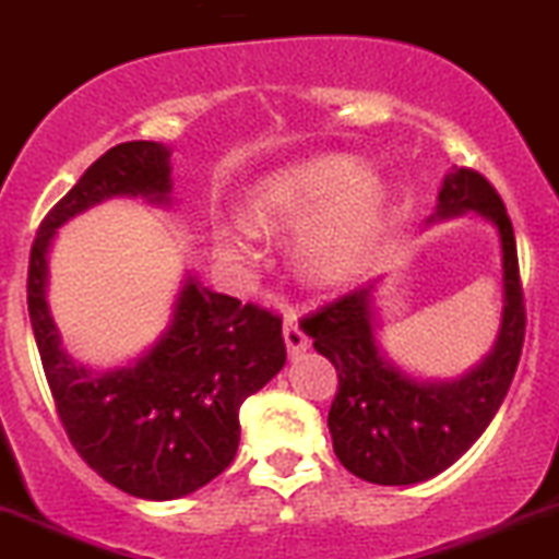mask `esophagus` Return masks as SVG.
Instances as JSON below:
<instances>
[{
  "label": "esophagus",
  "mask_w": 559,
  "mask_h": 559,
  "mask_svg": "<svg viewBox=\"0 0 559 559\" xmlns=\"http://www.w3.org/2000/svg\"><path fill=\"white\" fill-rule=\"evenodd\" d=\"M284 342L292 356H297V353H304L309 347V336L300 328V320H297L295 311H286L284 314Z\"/></svg>",
  "instance_id": "34e87169"
}]
</instances>
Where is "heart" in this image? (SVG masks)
Returning a JSON list of instances; mask_svg holds the SVG:
<instances>
[{
    "instance_id": "b5f03b06",
    "label": "heart",
    "mask_w": 559,
    "mask_h": 559,
    "mask_svg": "<svg viewBox=\"0 0 559 559\" xmlns=\"http://www.w3.org/2000/svg\"><path fill=\"white\" fill-rule=\"evenodd\" d=\"M383 185L356 156L325 154L275 170L255 181L248 195L250 223L221 237L223 253L253 259L259 231H297L300 273L333 284L356 273L385 223Z\"/></svg>"
}]
</instances>
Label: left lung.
<instances>
[{"instance_id":"1","label":"left lung","mask_w":559,"mask_h":559,"mask_svg":"<svg viewBox=\"0 0 559 559\" xmlns=\"http://www.w3.org/2000/svg\"><path fill=\"white\" fill-rule=\"evenodd\" d=\"M477 212L502 242V328L491 353L457 380H416L380 353L374 338V286L347 292L300 328L336 367L338 389L328 411L333 452L347 472L374 485H414L450 468L497 416L524 347V292L513 223L491 181L455 168L441 185L432 221Z\"/></svg>"}]
</instances>
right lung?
I'll return each instance as SVG.
<instances>
[{
	"label": "right lung",
	"instance_id": "obj_1",
	"mask_svg": "<svg viewBox=\"0 0 559 559\" xmlns=\"http://www.w3.org/2000/svg\"><path fill=\"white\" fill-rule=\"evenodd\" d=\"M115 195L170 203V148L132 140L82 174L35 234L27 306L57 416L82 461L140 499H179L231 466L239 405L286 364L281 317L187 275L174 320L132 367L96 372L62 350L46 304L57 228Z\"/></svg>",
	"mask_w": 559,
	"mask_h": 559
}]
</instances>
